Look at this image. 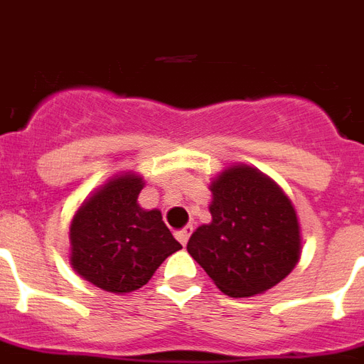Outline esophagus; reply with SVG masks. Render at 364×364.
Listing matches in <instances>:
<instances>
[{
  "instance_id": "1",
  "label": "esophagus",
  "mask_w": 364,
  "mask_h": 364,
  "mask_svg": "<svg viewBox=\"0 0 364 364\" xmlns=\"http://www.w3.org/2000/svg\"><path fill=\"white\" fill-rule=\"evenodd\" d=\"M191 232H192V227L191 225L183 227L181 230H178V232H176V238H178V242L181 243L183 247H185L186 242H188V238H191Z\"/></svg>"
}]
</instances>
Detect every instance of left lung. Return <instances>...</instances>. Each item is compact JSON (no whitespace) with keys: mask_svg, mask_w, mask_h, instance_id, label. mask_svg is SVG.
Segmentation results:
<instances>
[{"mask_svg":"<svg viewBox=\"0 0 364 364\" xmlns=\"http://www.w3.org/2000/svg\"><path fill=\"white\" fill-rule=\"evenodd\" d=\"M210 192L213 221L194 230L186 251L229 296H255L277 286L302 249L291 200L247 164L218 173Z\"/></svg>","mask_w":364,"mask_h":364,"instance_id":"1","label":"left lung"}]
</instances>
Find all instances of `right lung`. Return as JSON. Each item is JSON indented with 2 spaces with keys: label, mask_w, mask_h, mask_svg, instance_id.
I'll list each match as a JSON object with an SVG mask.
<instances>
[{
  "label": "right lung",
  "mask_w": 364,
  "mask_h": 364,
  "mask_svg": "<svg viewBox=\"0 0 364 364\" xmlns=\"http://www.w3.org/2000/svg\"><path fill=\"white\" fill-rule=\"evenodd\" d=\"M143 186L137 173L115 176L73 216V269L104 291L124 295L143 287L157 267L181 249L161 210H144L137 203Z\"/></svg>",
  "instance_id": "obj_1"
}]
</instances>
